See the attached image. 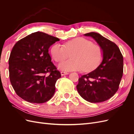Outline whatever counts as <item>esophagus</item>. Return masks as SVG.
I'll return each instance as SVG.
<instances>
[{
	"mask_svg": "<svg viewBox=\"0 0 134 134\" xmlns=\"http://www.w3.org/2000/svg\"><path fill=\"white\" fill-rule=\"evenodd\" d=\"M61 73V75H62V76H63V75H68L69 73V72H64V71H62L60 72Z\"/></svg>",
	"mask_w": 134,
	"mask_h": 134,
	"instance_id": "esophagus-1",
	"label": "esophagus"
}]
</instances>
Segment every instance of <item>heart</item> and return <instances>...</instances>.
<instances>
[{
  "mask_svg": "<svg viewBox=\"0 0 134 134\" xmlns=\"http://www.w3.org/2000/svg\"><path fill=\"white\" fill-rule=\"evenodd\" d=\"M51 54L56 62H62L71 54V59L59 64L58 68L65 71H90L101 63L103 51L101 47L88 39L78 37L65 43H55L51 48Z\"/></svg>",
  "mask_w": 134,
  "mask_h": 134,
  "instance_id": "obj_1",
  "label": "heart"
}]
</instances>
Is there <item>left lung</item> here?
I'll return each instance as SVG.
<instances>
[{
  "label": "left lung",
  "instance_id": "1",
  "mask_svg": "<svg viewBox=\"0 0 134 134\" xmlns=\"http://www.w3.org/2000/svg\"><path fill=\"white\" fill-rule=\"evenodd\" d=\"M94 39L103 51L99 65L79 79L76 89L83 99L91 103L102 102L114 95L123 75L124 60L116 44L96 32L84 35Z\"/></svg>",
  "mask_w": 134,
  "mask_h": 134
}]
</instances>
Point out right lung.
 I'll list each match as a JSON object with an SVG mask.
<instances>
[{"label":"right lung","instance_id":"add662e5","mask_svg":"<svg viewBox=\"0 0 134 134\" xmlns=\"http://www.w3.org/2000/svg\"><path fill=\"white\" fill-rule=\"evenodd\" d=\"M60 40L36 32L20 40L12 48L9 59L10 81L17 94L34 103L50 99L60 72L51 62L48 48Z\"/></svg>","mask_w":134,"mask_h":134}]
</instances>
